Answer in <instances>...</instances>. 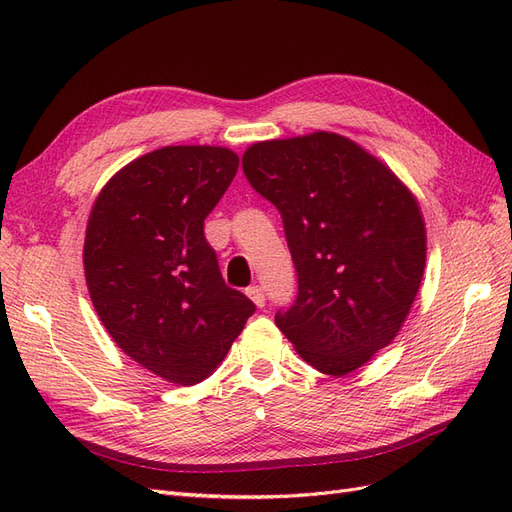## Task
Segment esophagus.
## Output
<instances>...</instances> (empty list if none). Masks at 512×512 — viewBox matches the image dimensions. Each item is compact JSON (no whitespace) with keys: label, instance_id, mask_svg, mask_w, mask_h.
<instances>
[{"label":"esophagus","instance_id":"esophagus-1","mask_svg":"<svg viewBox=\"0 0 512 512\" xmlns=\"http://www.w3.org/2000/svg\"><path fill=\"white\" fill-rule=\"evenodd\" d=\"M245 294H247V297H250L258 307H265V303H267V299H265V292H262V288L260 286H250V288H247L245 290Z\"/></svg>","mask_w":512,"mask_h":512}]
</instances>
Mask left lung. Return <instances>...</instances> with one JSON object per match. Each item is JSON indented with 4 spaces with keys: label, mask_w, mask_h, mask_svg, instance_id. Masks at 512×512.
<instances>
[{
    "label": "left lung",
    "mask_w": 512,
    "mask_h": 512,
    "mask_svg": "<svg viewBox=\"0 0 512 512\" xmlns=\"http://www.w3.org/2000/svg\"><path fill=\"white\" fill-rule=\"evenodd\" d=\"M243 173L280 211L299 277L275 324L322 374L359 369L393 342L421 286L427 237L416 198L333 132L256 143Z\"/></svg>",
    "instance_id": "1"
}]
</instances>
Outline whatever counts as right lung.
<instances>
[{
    "instance_id": "obj_1",
    "label": "right lung",
    "mask_w": 512,
    "mask_h": 512,
    "mask_svg": "<svg viewBox=\"0 0 512 512\" xmlns=\"http://www.w3.org/2000/svg\"><path fill=\"white\" fill-rule=\"evenodd\" d=\"M237 168L226 147H162L123 166L89 213L83 265L102 324L130 359L181 386L211 376L256 312L226 286L203 230Z\"/></svg>"
}]
</instances>
